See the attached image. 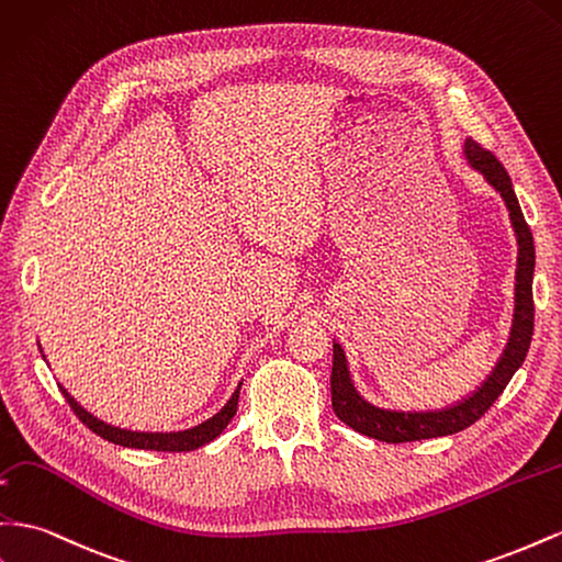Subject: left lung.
Wrapping results in <instances>:
<instances>
[{"mask_svg": "<svg viewBox=\"0 0 562 562\" xmlns=\"http://www.w3.org/2000/svg\"><path fill=\"white\" fill-rule=\"evenodd\" d=\"M463 158L470 168L487 179V184L502 195L513 224L515 240H518V269H515V310H513L510 336L502 359H498L487 381L470 394L468 400L447 406L442 412H394V408H383L367 402L352 383L342 347L338 342H333V371H330L333 412H336V416L342 423H347L352 430L373 439H381V442H390V445L416 442V439L447 437L470 428L498 400V394L506 390L513 373L522 367L529 342H532V330H535L532 232H529V226L525 222L518 195L513 191V181L504 170V165L473 139L463 142Z\"/></svg>", "mask_w": 562, "mask_h": 562, "instance_id": "left-lung-1", "label": "left lung"}]
</instances>
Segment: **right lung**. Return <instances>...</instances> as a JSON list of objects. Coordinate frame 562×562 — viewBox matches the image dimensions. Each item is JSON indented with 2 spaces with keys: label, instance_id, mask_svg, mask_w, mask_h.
I'll list each match as a JSON object with an SVG mask.
<instances>
[{
  "label": "right lung",
  "instance_id": "add662e5",
  "mask_svg": "<svg viewBox=\"0 0 562 562\" xmlns=\"http://www.w3.org/2000/svg\"><path fill=\"white\" fill-rule=\"evenodd\" d=\"M40 352H42V345H40ZM42 359H44V355H42ZM240 385H244V383H238V387L234 390L229 402H226L217 414H212L210 418L199 423V426H191V428H184V430H165V432L127 430V428H120V426H111V423H105V420L97 418L92 412H87V408L78 400H75L64 385H58V387H60V392H64V397L70 404L75 416H78L89 430L97 432L103 439H109V442H113V445L130 447V449H150V451H193V449H199V447L212 442V439L220 437L222 430L229 426V420L234 418L236 406H238Z\"/></svg>",
  "mask_w": 562,
  "mask_h": 562
}]
</instances>
